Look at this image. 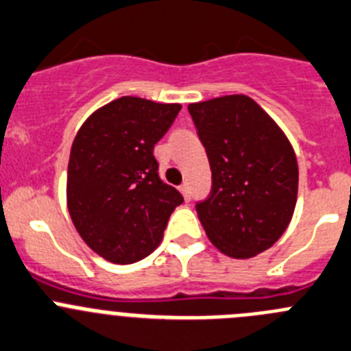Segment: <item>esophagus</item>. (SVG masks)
I'll return each mask as SVG.
<instances>
[{
	"instance_id": "esophagus-1",
	"label": "esophagus",
	"mask_w": 351,
	"mask_h": 351,
	"mask_svg": "<svg viewBox=\"0 0 351 351\" xmlns=\"http://www.w3.org/2000/svg\"><path fill=\"white\" fill-rule=\"evenodd\" d=\"M181 193H182V196H184V199L186 202H189V199H191V189H189V184L188 182H184V184H181Z\"/></svg>"
}]
</instances>
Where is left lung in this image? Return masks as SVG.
I'll return each mask as SVG.
<instances>
[{"mask_svg": "<svg viewBox=\"0 0 351 351\" xmlns=\"http://www.w3.org/2000/svg\"><path fill=\"white\" fill-rule=\"evenodd\" d=\"M188 110L212 170V191L196 203L199 222L223 255L252 258L281 238L295 212L293 146L245 95L191 103Z\"/></svg>", "mask_w": 351, "mask_h": 351, "instance_id": "8db88e82", "label": "left lung"}]
</instances>
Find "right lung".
<instances>
[{
  "label": "right lung",
  "mask_w": 351,
  "mask_h": 351,
  "mask_svg": "<svg viewBox=\"0 0 351 351\" xmlns=\"http://www.w3.org/2000/svg\"><path fill=\"white\" fill-rule=\"evenodd\" d=\"M181 105L122 96L96 110L72 143L66 205L86 245L113 263L148 256L184 202L153 155Z\"/></svg>",
  "instance_id": "add662e5"
}]
</instances>
